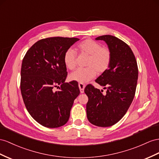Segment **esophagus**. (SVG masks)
Returning a JSON list of instances; mask_svg holds the SVG:
<instances>
[{
	"label": "esophagus",
	"mask_w": 159,
	"mask_h": 159,
	"mask_svg": "<svg viewBox=\"0 0 159 159\" xmlns=\"http://www.w3.org/2000/svg\"><path fill=\"white\" fill-rule=\"evenodd\" d=\"M79 87L80 89V91L81 93H84V89L85 87V84L83 83H79Z\"/></svg>",
	"instance_id": "esophagus-1"
}]
</instances>
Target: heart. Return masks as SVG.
Wrapping results in <instances>:
<instances>
[{
    "label": "heart",
    "instance_id": "obj_1",
    "mask_svg": "<svg viewBox=\"0 0 159 159\" xmlns=\"http://www.w3.org/2000/svg\"><path fill=\"white\" fill-rule=\"evenodd\" d=\"M77 50L82 54L89 56L84 68H79L71 73L70 79L83 83L93 79L97 72L101 74L109 68L111 62V52L110 49L101 45L91 39H86L77 45ZM64 63L69 70H74L76 66V52L72 48L65 52Z\"/></svg>",
    "mask_w": 159,
    "mask_h": 159
}]
</instances>
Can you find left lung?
Instances as JSON below:
<instances>
[{
  "label": "left lung",
  "mask_w": 159,
  "mask_h": 159,
  "mask_svg": "<svg viewBox=\"0 0 159 159\" xmlns=\"http://www.w3.org/2000/svg\"><path fill=\"white\" fill-rule=\"evenodd\" d=\"M95 39L105 42L112 57L109 68L95 80L107 89L106 94L92 84L84 89L89 98L87 116L93 125L109 127L124 117L132 102L138 76V65L131 48L122 40L110 35Z\"/></svg>",
  "instance_id": "obj_1"
}]
</instances>
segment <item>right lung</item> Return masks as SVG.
<instances>
[{
  "label": "right lung",
  "mask_w": 159,
  "mask_h": 159,
  "mask_svg": "<svg viewBox=\"0 0 159 159\" xmlns=\"http://www.w3.org/2000/svg\"><path fill=\"white\" fill-rule=\"evenodd\" d=\"M79 38L54 37L38 41L23 59L21 91L27 110L44 127L55 128L67 123L78 83H65L64 55Z\"/></svg>",
  "instance_id": "1"
}]
</instances>
